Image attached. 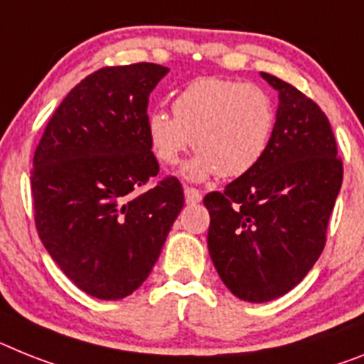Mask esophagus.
Returning <instances> with one entry per match:
<instances>
[{"instance_id": "esophagus-1", "label": "esophagus", "mask_w": 364, "mask_h": 364, "mask_svg": "<svg viewBox=\"0 0 364 364\" xmlns=\"http://www.w3.org/2000/svg\"><path fill=\"white\" fill-rule=\"evenodd\" d=\"M185 201L188 205H196L201 201V192L194 187H185Z\"/></svg>"}]
</instances>
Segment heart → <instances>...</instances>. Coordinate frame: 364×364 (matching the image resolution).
<instances>
[{
  "mask_svg": "<svg viewBox=\"0 0 364 364\" xmlns=\"http://www.w3.org/2000/svg\"><path fill=\"white\" fill-rule=\"evenodd\" d=\"M173 116L149 112L146 131L159 163L176 166L194 139L198 155L183 176L203 181L220 173L240 177L267 154L274 127V102L257 85L239 79L198 77L177 92Z\"/></svg>",
  "mask_w": 364,
  "mask_h": 364,
  "instance_id": "1",
  "label": "heart"
}]
</instances>
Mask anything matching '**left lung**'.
Returning <instances> with one entry per match:
<instances>
[{"instance_id":"left-lung-1","label":"left lung","mask_w":364,"mask_h":364,"mask_svg":"<svg viewBox=\"0 0 364 364\" xmlns=\"http://www.w3.org/2000/svg\"><path fill=\"white\" fill-rule=\"evenodd\" d=\"M279 105L270 146L252 172L203 198L220 279L252 304L292 291L318 261L343 185L328 116L298 88L261 72Z\"/></svg>"}]
</instances>
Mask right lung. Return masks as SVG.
<instances>
[{
	"instance_id": "add662e5",
	"label": "right lung",
	"mask_w": 364,
	"mask_h": 364,
	"mask_svg": "<svg viewBox=\"0 0 364 364\" xmlns=\"http://www.w3.org/2000/svg\"><path fill=\"white\" fill-rule=\"evenodd\" d=\"M170 70L107 66L72 88L33 159L35 224L60 270L97 300L135 292L181 213V183L159 173L146 131L149 94Z\"/></svg>"
}]
</instances>
